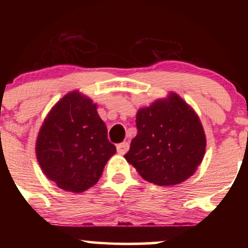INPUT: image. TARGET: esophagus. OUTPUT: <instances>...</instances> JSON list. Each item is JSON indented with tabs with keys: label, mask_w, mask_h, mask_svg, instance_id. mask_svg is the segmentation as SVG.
<instances>
[{
	"label": "esophagus",
	"mask_w": 248,
	"mask_h": 248,
	"mask_svg": "<svg viewBox=\"0 0 248 248\" xmlns=\"http://www.w3.org/2000/svg\"><path fill=\"white\" fill-rule=\"evenodd\" d=\"M128 149H129V143H128V142H122V143L116 146V150H118V153L121 154V155L126 154L128 152Z\"/></svg>",
	"instance_id": "34e87169"
}]
</instances>
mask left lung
I'll use <instances>...</instances> for the list:
<instances>
[{
  "mask_svg": "<svg viewBox=\"0 0 248 248\" xmlns=\"http://www.w3.org/2000/svg\"><path fill=\"white\" fill-rule=\"evenodd\" d=\"M138 134L124 158L156 186H176L195 173L205 154L206 138L198 115L176 93L136 114Z\"/></svg>",
  "mask_w": 248,
  "mask_h": 248,
  "instance_id": "left-lung-1",
  "label": "left lung"
}]
</instances>
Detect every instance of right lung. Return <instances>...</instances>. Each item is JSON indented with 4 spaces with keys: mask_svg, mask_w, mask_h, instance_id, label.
<instances>
[{
    "mask_svg": "<svg viewBox=\"0 0 248 248\" xmlns=\"http://www.w3.org/2000/svg\"><path fill=\"white\" fill-rule=\"evenodd\" d=\"M115 152L96 104L78 91L67 93L52 107L36 141L44 175L61 189L77 193L94 186Z\"/></svg>",
    "mask_w": 248,
    "mask_h": 248,
    "instance_id": "right-lung-1",
    "label": "right lung"
}]
</instances>
